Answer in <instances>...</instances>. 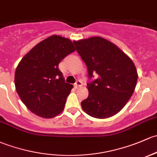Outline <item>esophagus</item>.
Wrapping results in <instances>:
<instances>
[{"mask_svg": "<svg viewBox=\"0 0 157 157\" xmlns=\"http://www.w3.org/2000/svg\"><path fill=\"white\" fill-rule=\"evenodd\" d=\"M82 86V82L80 81V80H77V81H76V83H74V86L77 89V88H78L79 86Z\"/></svg>", "mask_w": 157, "mask_h": 157, "instance_id": "1", "label": "esophagus"}]
</instances>
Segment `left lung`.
<instances>
[{
  "label": "left lung",
  "mask_w": 157,
  "mask_h": 157,
  "mask_svg": "<svg viewBox=\"0 0 157 157\" xmlns=\"http://www.w3.org/2000/svg\"><path fill=\"white\" fill-rule=\"evenodd\" d=\"M86 65L89 95L81 102L87 114L108 118L123 109L134 92L138 74L132 61L110 41L100 37L74 41ZM95 74L98 78L92 80Z\"/></svg>",
  "instance_id": "1"
}]
</instances>
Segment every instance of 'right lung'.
<instances>
[{
    "mask_svg": "<svg viewBox=\"0 0 157 157\" xmlns=\"http://www.w3.org/2000/svg\"><path fill=\"white\" fill-rule=\"evenodd\" d=\"M74 51L70 40L52 35L22 58L15 73V86L32 113L52 118L63 110L73 86L65 82L59 64Z\"/></svg>",
    "mask_w": 157,
    "mask_h": 157,
    "instance_id": "right-lung-1",
    "label": "right lung"
}]
</instances>
